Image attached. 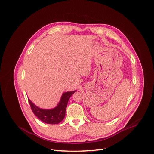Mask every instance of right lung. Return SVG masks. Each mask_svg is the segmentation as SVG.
<instances>
[{
	"instance_id": "obj_1",
	"label": "right lung",
	"mask_w": 154,
	"mask_h": 154,
	"mask_svg": "<svg viewBox=\"0 0 154 154\" xmlns=\"http://www.w3.org/2000/svg\"><path fill=\"white\" fill-rule=\"evenodd\" d=\"M77 91L67 92L62 94L60 100L52 109H42L37 107L29 99V102L31 109L37 117L42 122L48 124H57L62 121L66 116V110L70 96Z\"/></svg>"
}]
</instances>
